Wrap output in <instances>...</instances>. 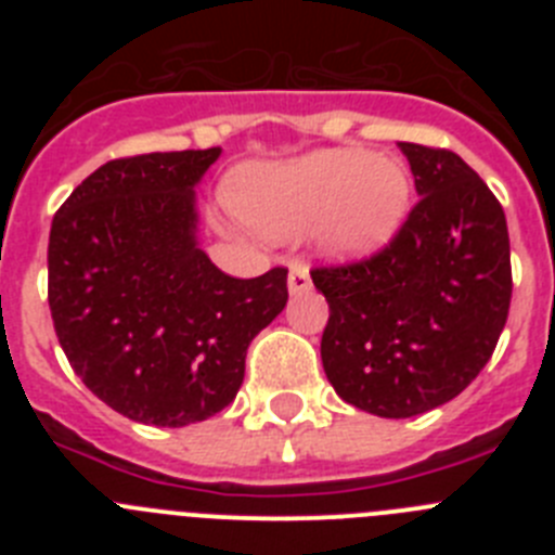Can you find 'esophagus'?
Returning <instances> with one entry per match:
<instances>
[{"instance_id":"34e87169","label":"esophagus","mask_w":555,"mask_h":555,"mask_svg":"<svg viewBox=\"0 0 555 555\" xmlns=\"http://www.w3.org/2000/svg\"><path fill=\"white\" fill-rule=\"evenodd\" d=\"M311 288V272L302 261H294L292 269H288V292L302 294Z\"/></svg>"}]
</instances>
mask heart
<instances>
[{
  "label": "heart",
  "instance_id": "1",
  "mask_svg": "<svg viewBox=\"0 0 555 555\" xmlns=\"http://www.w3.org/2000/svg\"><path fill=\"white\" fill-rule=\"evenodd\" d=\"M414 197L400 160L366 150H317L278 164L244 166L230 178L235 210L269 235H292L320 222L333 258H366L403 228Z\"/></svg>",
  "mask_w": 555,
  "mask_h": 555
}]
</instances>
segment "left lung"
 Returning a JSON list of instances; mask_svg holds the SVG:
<instances>
[{
  "label": "left lung",
  "instance_id": "8db88e82",
  "mask_svg": "<svg viewBox=\"0 0 555 555\" xmlns=\"http://www.w3.org/2000/svg\"><path fill=\"white\" fill-rule=\"evenodd\" d=\"M420 203L380 253L311 269L331 317L322 366L345 403L386 416L425 414L473 384L512 302L506 214L450 150L400 144Z\"/></svg>",
  "mask_w": 555,
  "mask_h": 555
}]
</instances>
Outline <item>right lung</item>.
<instances>
[{
    "mask_svg": "<svg viewBox=\"0 0 555 555\" xmlns=\"http://www.w3.org/2000/svg\"><path fill=\"white\" fill-rule=\"evenodd\" d=\"M219 146L107 160L49 230V311L82 384L127 420L203 423L242 389L247 347L286 308L288 269L230 278L197 244Z\"/></svg>",
    "mask_w": 555,
    "mask_h": 555,
    "instance_id": "obj_1",
    "label": "right lung"
}]
</instances>
